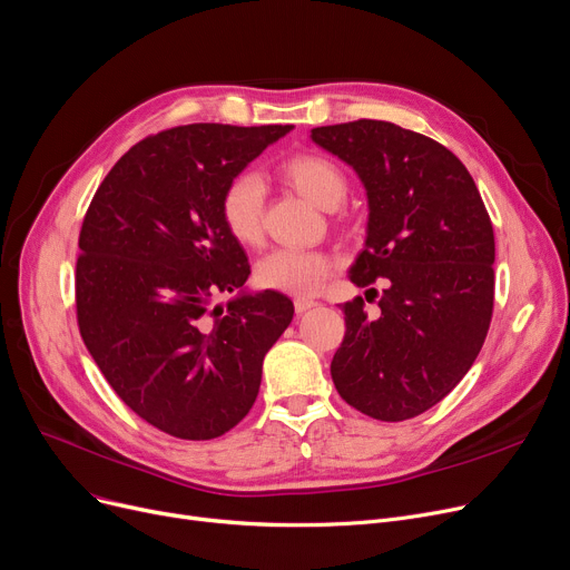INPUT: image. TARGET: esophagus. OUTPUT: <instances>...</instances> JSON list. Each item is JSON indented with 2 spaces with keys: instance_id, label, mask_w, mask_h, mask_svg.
<instances>
[{
  "instance_id": "34e87169",
  "label": "esophagus",
  "mask_w": 570,
  "mask_h": 570,
  "mask_svg": "<svg viewBox=\"0 0 570 570\" xmlns=\"http://www.w3.org/2000/svg\"><path fill=\"white\" fill-rule=\"evenodd\" d=\"M293 305H295V312L298 314H303V312H307V309H312L316 303L312 301V298H295L293 301Z\"/></svg>"
}]
</instances>
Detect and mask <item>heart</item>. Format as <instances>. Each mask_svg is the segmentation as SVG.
<instances>
[{
    "label": "heart",
    "instance_id": "obj_1",
    "mask_svg": "<svg viewBox=\"0 0 570 570\" xmlns=\"http://www.w3.org/2000/svg\"><path fill=\"white\" fill-rule=\"evenodd\" d=\"M277 171L295 193L321 209H337L350 193L344 169L321 154H293L282 160ZM218 212L235 242L242 246H258L263 242L265 188L254 171H239L226 184ZM331 269V258L321 252L277 249L258 263L256 279L269 291L312 295L328 279Z\"/></svg>",
    "mask_w": 570,
    "mask_h": 570
}]
</instances>
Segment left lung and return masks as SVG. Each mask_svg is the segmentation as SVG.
<instances>
[{
	"mask_svg": "<svg viewBox=\"0 0 570 570\" xmlns=\"http://www.w3.org/2000/svg\"><path fill=\"white\" fill-rule=\"evenodd\" d=\"M312 139L367 190V239L350 279L361 288L386 279L377 314L363 298L342 305L333 384L358 412L405 422L440 403L482 350L493 314L491 218L463 163L426 135L358 118L314 128Z\"/></svg>",
	"mask_w": 570,
	"mask_h": 570,
	"instance_id": "obj_1",
	"label": "left lung"
}]
</instances>
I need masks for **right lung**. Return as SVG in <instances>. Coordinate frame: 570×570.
I'll use <instances>...</instances> for the list:
<instances>
[{"instance_id": "1", "label": "right lung", "mask_w": 570, "mask_h": 570, "mask_svg": "<svg viewBox=\"0 0 570 570\" xmlns=\"http://www.w3.org/2000/svg\"><path fill=\"white\" fill-rule=\"evenodd\" d=\"M288 130L193 122L148 135L111 167L83 216L81 337L118 399L167 435L212 440L235 429L293 318L277 291L209 307L252 272L220 220V193Z\"/></svg>"}]
</instances>
